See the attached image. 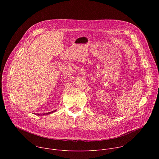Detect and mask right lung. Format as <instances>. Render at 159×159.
<instances>
[{
    "instance_id": "obj_1",
    "label": "right lung",
    "mask_w": 159,
    "mask_h": 159,
    "mask_svg": "<svg viewBox=\"0 0 159 159\" xmlns=\"http://www.w3.org/2000/svg\"><path fill=\"white\" fill-rule=\"evenodd\" d=\"M55 111H56V110H55V111H51V112H49L44 113V114H43V115H41V114H36V115H38V116H41V115H47L51 114V113H52V112H55Z\"/></svg>"
}]
</instances>
